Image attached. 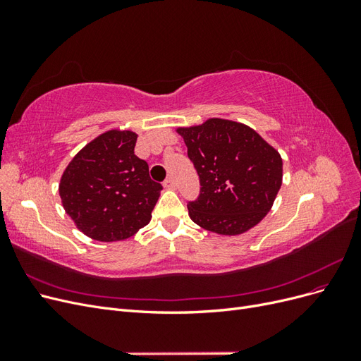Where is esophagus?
<instances>
[{
    "mask_svg": "<svg viewBox=\"0 0 361 361\" xmlns=\"http://www.w3.org/2000/svg\"><path fill=\"white\" fill-rule=\"evenodd\" d=\"M164 188L174 190V188H176V182H174L173 178H167L166 180H164Z\"/></svg>",
    "mask_w": 361,
    "mask_h": 361,
    "instance_id": "34e87169",
    "label": "esophagus"
}]
</instances>
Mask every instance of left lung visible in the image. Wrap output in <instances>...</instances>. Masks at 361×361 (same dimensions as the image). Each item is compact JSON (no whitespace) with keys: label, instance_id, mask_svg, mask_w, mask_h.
Masks as SVG:
<instances>
[{"label":"left lung","instance_id":"1","mask_svg":"<svg viewBox=\"0 0 361 361\" xmlns=\"http://www.w3.org/2000/svg\"><path fill=\"white\" fill-rule=\"evenodd\" d=\"M200 179L188 202L191 220L218 235H239L262 221L281 187L279 152L255 129L224 118L179 128Z\"/></svg>","mask_w":361,"mask_h":361}]
</instances>
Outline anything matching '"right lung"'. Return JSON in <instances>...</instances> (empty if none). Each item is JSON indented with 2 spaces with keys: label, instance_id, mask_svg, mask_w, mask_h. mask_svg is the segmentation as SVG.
<instances>
[{
  "label": "right lung",
  "instance_id": "1",
  "mask_svg": "<svg viewBox=\"0 0 361 361\" xmlns=\"http://www.w3.org/2000/svg\"><path fill=\"white\" fill-rule=\"evenodd\" d=\"M137 134L108 130L90 141L64 170L60 197L80 231L96 241L113 243L145 227L162 185L134 154Z\"/></svg>",
  "mask_w": 361,
  "mask_h": 361
}]
</instances>
